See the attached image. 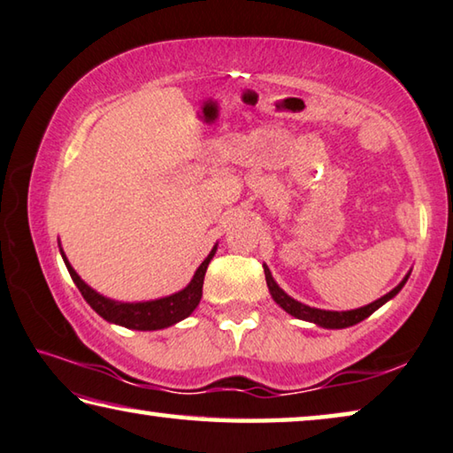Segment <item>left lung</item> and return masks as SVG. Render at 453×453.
Segmentation results:
<instances>
[{
    "label": "left lung",
    "instance_id": "8db88e82",
    "mask_svg": "<svg viewBox=\"0 0 453 453\" xmlns=\"http://www.w3.org/2000/svg\"><path fill=\"white\" fill-rule=\"evenodd\" d=\"M264 274H265V284H268V290L272 294V298H274V303L280 304L284 308L286 312L292 314L294 319H300V320H308V322H314V325H319L322 328H347V326H353L357 322L365 320L367 317H371L372 312L377 311V308H381L385 303H389L393 296H397L399 290L403 288L409 274L401 280V282L395 286L391 292H387L385 296H381L375 303H371L367 306H361V308H355V311H320V308H312V306H306L303 303H298V300H294L292 296H288L280 286L276 284V280L272 278L268 265H264Z\"/></svg>",
    "mask_w": 453,
    "mask_h": 453
}]
</instances>
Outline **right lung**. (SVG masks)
<instances>
[{
	"label": "right lung",
	"instance_id": "1",
	"mask_svg": "<svg viewBox=\"0 0 453 453\" xmlns=\"http://www.w3.org/2000/svg\"><path fill=\"white\" fill-rule=\"evenodd\" d=\"M215 250H218V246H213L210 256L201 262V265L196 270V274L191 278V282L185 286L183 290H179L165 298L147 300V303H117V300L103 296V294L92 290L90 286L76 274V270L72 268L70 262L66 260V256H64L62 248H60V254L84 300L90 304L92 311L100 314L104 320L112 322V325H120L125 328H133V330H159V328H167L171 325H175L179 320L188 319L189 314L196 311L201 300V294H203V278H205L207 265H210Z\"/></svg>",
	"mask_w": 453,
	"mask_h": 453
}]
</instances>
